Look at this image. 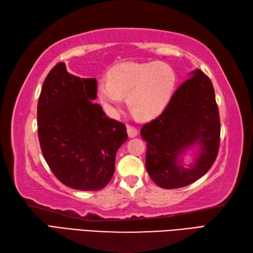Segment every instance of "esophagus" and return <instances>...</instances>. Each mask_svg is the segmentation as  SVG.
Returning <instances> with one entry per match:
<instances>
[{"label": "esophagus", "instance_id": "34e87169", "mask_svg": "<svg viewBox=\"0 0 253 253\" xmlns=\"http://www.w3.org/2000/svg\"><path fill=\"white\" fill-rule=\"evenodd\" d=\"M126 127H127V133H128V136H129L130 138L137 137L138 130H137L136 127H133V126H131V125H127Z\"/></svg>", "mask_w": 253, "mask_h": 253}]
</instances>
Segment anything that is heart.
I'll return each mask as SVG.
<instances>
[{
	"mask_svg": "<svg viewBox=\"0 0 253 253\" xmlns=\"http://www.w3.org/2000/svg\"><path fill=\"white\" fill-rule=\"evenodd\" d=\"M176 84L174 69L162 62L122 63L98 84V96L107 112L114 113L127 95V105L137 117L150 120L168 106Z\"/></svg>",
	"mask_w": 253,
	"mask_h": 253,
	"instance_id": "obj_1",
	"label": "heart"
}]
</instances>
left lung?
I'll list each match as a JSON object with an SVG mask.
<instances>
[{
  "label": "left lung",
  "instance_id": "left-lung-1",
  "mask_svg": "<svg viewBox=\"0 0 253 253\" xmlns=\"http://www.w3.org/2000/svg\"><path fill=\"white\" fill-rule=\"evenodd\" d=\"M171 96L162 114L144 124L140 133L147 142L146 169L164 189H176L198 180L215 162L221 136L214 88L206 74L193 71ZM197 144L201 153L195 166L179 162L184 149Z\"/></svg>",
  "mask_w": 253,
  "mask_h": 253
}]
</instances>
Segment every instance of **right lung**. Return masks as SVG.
Returning a JSON list of instances; mask_svg holds the SVG:
<instances>
[{
    "instance_id": "1",
    "label": "right lung",
    "mask_w": 253,
    "mask_h": 253,
    "mask_svg": "<svg viewBox=\"0 0 253 253\" xmlns=\"http://www.w3.org/2000/svg\"><path fill=\"white\" fill-rule=\"evenodd\" d=\"M96 80L69 74L65 63L53 67L38 101V136L45 162L56 178L83 191L100 190L115 171L116 152L126 141V126L95 103Z\"/></svg>"
}]
</instances>
